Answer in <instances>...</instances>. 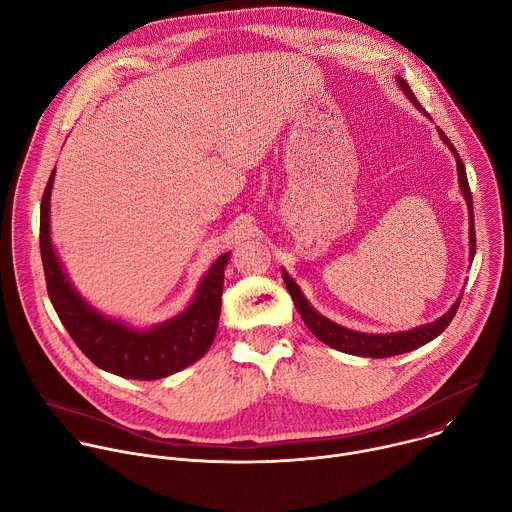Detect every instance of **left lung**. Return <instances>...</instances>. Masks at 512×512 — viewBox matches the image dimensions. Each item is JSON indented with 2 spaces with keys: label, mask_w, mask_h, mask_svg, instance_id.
Listing matches in <instances>:
<instances>
[{
  "label": "left lung",
  "mask_w": 512,
  "mask_h": 512,
  "mask_svg": "<svg viewBox=\"0 0 512 512\" xmlns=\"http://www.w3.org/2000/svg\"><path fill=\"white\" fill-rule=\"evenodd\" d=\"M398 86L404 90V94L414 102V106L418 110L424 112V108L420 106V102L416 100L414 92L410 90V86L406 84L404 78H396ZM438 134L440 138L444 140V144H448V148L452 150L454 158H456V168H458V185H460V191L466 199V205H468V213H470V259H474V253H476V235H474V213H472V193H470V187H468V179H466V170H464V164L456 152V148L452 146V142L448 140V136L438 128ZM283 273V281L287 285V291L291 293V299L295 303V309L299 311L301 319L305 321V325L309 327V331L321 339L323 344H327L329 348L333 350H339V352H346V354H352V356H364V358H392V356H398V354H406V352H412L428 342H432L434 337H438L446 327L448 323L452 321V317L456 315L458 311V305H460V299L462 295L454 301V305L442 315L438 317L436 321L432 323H426V325H420V327H414L410 331H398V333H360V331H354V329H348L344 325H337L333 323L331 319L323 317L319 311H315L311 307V303L303 297L299 285L287 275L285 269H281Z\"/></svg>",
  "instance_id": "8db88e82"
}]
</instances>
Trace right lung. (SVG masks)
<instances>
[{
	"label": "right lung",
	"instance_id": "obj_1",
	"mask_svg": "<svg viewBox=\"0 0 512 512\" xmlns=\"http://www.w3.org/2000/svg\"><path fill=\"white\" fill-rule=\"evenodd\" d=\"M52 170L40 207V251L50 301L82 354L100 370L130 380H160L201 360L215 339L223 277L229 253L201 279L191 305L177 317L148 329H134L90 307L72 287L50 239Z\"/></svg>",
	"mask_w": 512,
	"mask_h": 512
}]
</instances>
